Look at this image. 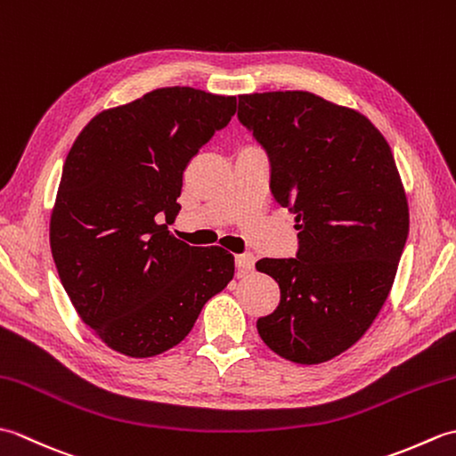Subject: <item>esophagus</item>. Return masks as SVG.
Masks as SVG:
<instances>
[{
    "mask_svg": "<svg viewBox=\"0 0 456 456\" xmlns=\"http://www.w3.org/2000/svg\"><path fill=\"white\" fill-rule=\"evenodd\" d=\"M235 265H237V268H239V274L250 273V270L255 268V256L250 255V253L237 255V258H235Z\"/></svg>",
    "mask_w": 456,
    "mask_h": 456,
    "instance_id": "obj_1",
    "label": "esophagus"
}]
</instances>
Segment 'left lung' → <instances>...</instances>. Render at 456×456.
I'll list each match as a JSON object with an SVG mask.
<instances>
[{
  "instance_id": "obj_1",
  "label": "left lung",
  "mask_w": 456,
  "mask_h": 456,
  "mask_svg": "<svg viewBox=\"0 0 456 456\" xmlns=\"http://www.w3.org/2000/svg\"><path fill=\"white\" fill-rule=\"evenodd\" d=\"M270 157V190L296 216V258H263L280 304L256 322L286 361L322 364L361 338L388 297L410 208L388 141L361 111L309 92L239 95Z\"/></svg>"
}]
</instances>
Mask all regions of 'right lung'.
Segmentation results:
<instances>
[{
	"mask_svg": "<svg viewBox=\"0 0 456 456\" xmlns=\"http://www.w3.org/2000/svg\"><path fill=\"white\" fill-rule=\"evenodd\" d=\"M235 111V95L159 88L95 115L68 152L53 258L80 319L113 351L149 358L176 346L233 280V255L190 247L166 224L180 211L183 170Z\"/></svg>",
	"mask_w": 456,
	"mask_h": 456,
	"instance_id": "obj_1",
	"label": "right lung"
}]
</instances>
